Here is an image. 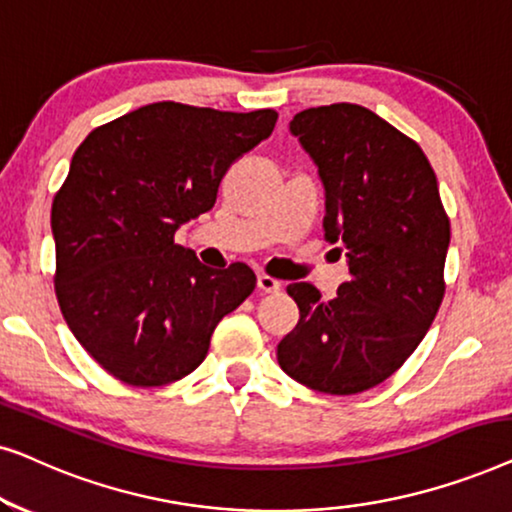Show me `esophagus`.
Returning <instances> with one entry per match:
<instances>
[{"instance_id":"1","label":"esophagus","mask_w":512,"mask_h":512,"mask_svg":"<svg viewBox=\"0 0 512 512\" xmlns=\"http://www.w3.org/2000/svg\"><path fill=\"white\" fill-rule=\"evenodd\" d=\"M258 289L263 293H277L282 289V282H277V279L270 275H258Z\"/></svg>"}]
</instances>
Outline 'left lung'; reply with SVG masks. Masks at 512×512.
<instances>
[{
	"mask_svg": "<svg viewBox=\"0 0 512 512\" xmlns=\"http://www.w3.org/2000/svg\"><path fill=\"white\" fill-rule=\"evenodd\" d=\"M291 132L319 165L326 240L345 251L349 279L331 300L307 282L286 286L300 319L277 361L321 394H361L394 375L436 319L450 219L419 144L370 109H305Z\"/></svg>",
	"mask_w": 512,
	"mask_h": 512,
	"instance_id": "8db88e82",
	"label": "left lung"
}]
</instances>
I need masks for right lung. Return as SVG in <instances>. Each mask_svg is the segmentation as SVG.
<instances>
[{
	"instance_id": "right-lung-1",
	"label": "right lung",
	"mask_w": 512,
	"mask_h": 512,
	"mask_svg": "<svg viewBox=\"0 0 512 512\" xmlns=\"http://www.w3.org/2000/svg\"><path fill=\"white\" fill-rule=\"evenodd\" d=\"M275 123V109L153 102L74 151L51 209L55 296L74 338L116 380L163 387L193 373L216 324L256 289L247 263L207 268L174 233L214 207L228 167Z\"/></svg>"
}]
</instances>
